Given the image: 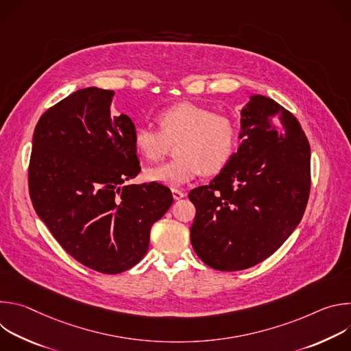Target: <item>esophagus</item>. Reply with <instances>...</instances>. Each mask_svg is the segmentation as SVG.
Wrapping results in <instances>:
<instances>
[{
	"mask_svg": "<svg viewBox=\"0 0 351 351\" xmlns=\"http://www.w3.org/2000/svg\"><path fill=\"white\" fill-rule=\"evenodd\" d=\"M172 195H173L175 199H180V198H183L186 194H184L182 190H179V189H172Z\"/></svg>",
	"mask_w": 351,
	"mask_h": 351,
	"instance_id": "1",
	"label": "esophagus"
}]
</instances>
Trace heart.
<instances>
[{
  "label": "heart",
  "mask_w": 351,
  "mask_h": 351,
  "mask_svg": "<svg viewBox=\"0 0 351 351\" xmlns=\"http://www.w3.org/2000/svg\"><path fill=\"white\" fill-rule=\"evenodd\" d=\"M158 129L140 126L134 132L137 153L148 162L161 161L175 144L176 158L148 168L144 178L168 186H182L204 171L206 175L221 172L234 154L237 125L225 114H214L194 103H178L162 110Z\"/></svg>",
  "instance_id": "b5f03b06"
}]
</instances>
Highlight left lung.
I'll use <instances>...</instances> for the list:
<instances>
[{
    "label": "left lung",
    "instance_id": "obj_1",
    "mask_svg": "<svg viewBox=\"0 0 351 351\" xmlns=\"http://www.w3.org/2000/svg\"><path fill=\"white\" fill-rule=\"evenodd\" d=\"M241 144L210 184L189 193L195 207L190 240L218 271L267 260L303 218L311 189L310 143L297 118L269 97L241 110Z\"/></svg>",
    "mask_w": 351,
    "mask_h": 351
}]
</instances>
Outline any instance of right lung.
Masks as SVG:
<instances>
[{"instance_id": "1", "label": "right lung", "mask_w": 351, "mask_h": 351, "mask_svg": "<svg viewBox=\"0 0 351 351\" xmlns=\"http://www.w3.org/2000/svg\"><path fill=\"white\" fill-rule=\"evenodd\" d=\"M112 90L87 87L38 119L29 194L38 218L84 267L115 275L147 253L149 230L173 203L157 182L129 184L140 172L134 123L111 117Z\"/></svg>"}]
</instances>
